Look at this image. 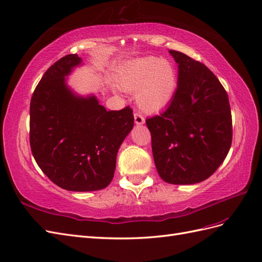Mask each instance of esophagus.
Here are the masks:
<instances>
[{
  "label": "esophagus",
  "mask_w": 262,
  "mask_h": 262,
  "mask_svg": "<svg viewBox=\"0 0 262 262\" xmlns=\"http://www.w3.org/2000/svg\"><path fill=\"white\" fill-rule=\"evenodd\" d=\"M134 118H135V124L137 125H143L145 123V118L140 113L134 114Z\"/></svg>",
  "instance_id": "obj_1"
}]
</instances>
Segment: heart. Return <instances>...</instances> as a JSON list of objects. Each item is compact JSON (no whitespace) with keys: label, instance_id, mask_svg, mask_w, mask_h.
I'll return each instance as SVG.
<instances>
[{"label":"heart","instance_id":"1","mask_svg":"<svg viewBox=\"0 0 262 262\" xmlns=\"http://www.w3.org/2000/svg\"><path fill=\"white\" fill-rule=\"evenodd\" d=\"M177 72L173 64L158 57H144L125 67L119 86L134 92L140 108L154 112L166 106L177 88Z\"/></svg>","mask_w":262,"mask_h":262}]
</instances>
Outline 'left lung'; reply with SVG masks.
I'll use <instances>...</instances> for the list:
<instances>
[{
  "instance_id": "obj_1",
  "label": "left lung",
  "mask_w": 262,
  "mask_h": 262,
  "mask_svg": "<svg viewBox=\"0 0 262 262\" xmlns=\"http://www.w3.org/2000/svg\"><path fill=\"white\" fill-rule=\"evenodd\" d=\"M178 63V85L168 107L146 119L152 156L164 182L195 184L225 160L233 139L228 96L206 66L169 50Z\"/></svg>"
}]
</instances>
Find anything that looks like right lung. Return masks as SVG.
<instances>
[{
  "instance_id": "obj_1",
  "label": "right lung",
  "mask_w": 262,
  "mask_h": 262,
  "mask_svg": "<svg viewBox=\"0 0 262 262\" xmlns=\"http://www.w3.org/2000/svg\"><path fill=\"white\" fill-rule=\"evenodd\" d=\"M82 59L67 55L45 72L31 100L29 143L50 180L73 192L102 190L113 180L116 156L134 127L133 110L106 111L94 94L82 96L67 77Z\"/></svg>"
}]
</instances>
